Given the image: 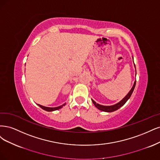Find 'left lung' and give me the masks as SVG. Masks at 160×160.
Segmentation results:
<instances>
[{
    "mask_svg": "<svg viewBox=\"0 0 160 160\" xmlns=\"http://www.w3.org/2000/svg\"><path fill=\"white\" fill-rule=\"evenodd\" d=\"M132 59H133V58L132 57ZM134 67L136 68V66L134 64ZM136 81L135 80L134 83H133V85L132 88V89L130 90V92H128V94L123 98L118 103H117V104H114V105H112V106H103V105H100L99 104H98V103H96L94 100H93L92 99V102H93V104H94V106L98 108V109L101 110V111H103V112H114L117 110L119 109L120 108H121L122 106H123L125 104V103L128 100V99L130 98V96H132V93H133V90H134L135 88V86H136Z\"/></svg>",
    "mask_w": 160,
    "mask_h": 160,
    "instance_id": "obj_1",
    "label": "left lung"
}]
</instances>
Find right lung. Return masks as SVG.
<instances>
[{
  "label": "right lung",
  "instance_id": "add662e5",
  "mask_svg": "<svg viewBox=\"0 0 160 160\" xmlns=\"http://www.w3.org/2000/svg\"><path fill=\"white\" fill-rule=\"evenodd\" d=\"M37 105L38 106H40L42 109H43L44 110H46L47 112H52V111H55V110H59L60 109V108H62L64 106L66 105V103L65 104H64L62 106H58V107H54V108H50V107H46V106H42V105H40V104H38Z\"/></svg>",
  "mask_w": 160,
  "mask_h": 160
}]
</instances>
